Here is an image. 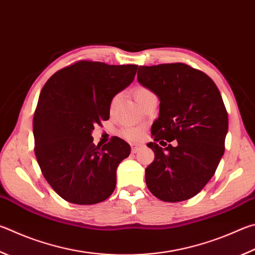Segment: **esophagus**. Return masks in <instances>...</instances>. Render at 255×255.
<instances>
[{"instance_id": "1", "label": "esophagus", "mask_w": 255, "mask_h": 255, "mask_svg": "<svg viewBox=\"0 0 255 255\" xmlns=\"http://www.w3.org/2000/svg\"><path fill=\"white\" fill-rule=\"evenodd\" d=\"M138 150H139V146H138V145H131V152H132V154H136Z\"/></svg>"}]
</instances>
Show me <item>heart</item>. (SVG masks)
<instances>
[{
	"mask_svg": "<svg viewBox=\"0 0 255 255\" xmlns=\"http://www.w3.org/2000/svg\"><path fill=\"white\" fill-rule=\"evenodd\" d=\"M133 92H135V97H136V100L138 101V104H140L141 101L148 98V97L154 95L149 89H148V88L143 86H137L135 89H133ZM122 96L123 95L119 92V94H116L112 98V100H110L109 108L112 112H114V110L118 107L120 100H122ZM123 136L126 138L127 140L137 141V140H140L142 138V130L140 128L127 127L123 130Z\"/></svg>",
	"mask_w": 255,
	"mask_h": 255,
	"instance_id": "heart-1",
	"label": "heart"
}]
</instances>
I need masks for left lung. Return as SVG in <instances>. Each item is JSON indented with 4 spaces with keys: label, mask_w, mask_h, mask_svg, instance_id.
Here are the masks:
<instances>
[{
    "label": "left lung",
    "mask_w": 255,
    "mask_h": 255,
    "mask_svg": "<svg viewBox=\"0 0 255 255\" xmlns=\"http://www.w3.org/2000/svg\"><path fill=\"white\" fill-rule=\"evenodd\" d=\"M137 79L160 101L151 126L154 142L147 143L155 152L146 168L147 187L164 202L192 198L210 182L224 154L229 117L220 90L204 72L179 62L140 66Z\"/></svg>",
    "instance_id": "obj_1"
}]
</instances>
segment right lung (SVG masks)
Returning <instances> with one entry per match:
<instances>
[{
  "label": "right lung",
  "mask_w": 255,
  "mask_h": 255,
  "mask_svg": "<svg viewBox=\"0 0 255 255\" xmlns=\"http://www.w3.org/2000/svg\"><path fill=\"white\" fill-rule=\"evenodd\" d=\"M138 66L81 60L45 82L33 117L34 152L58 195L79 205L100 203L116 187V170L130 146L115 137L95 145V125L109 119L110 100L132 82Z\"/></svg>",
  "instance_id": "obj_1"
}]
</instances>
